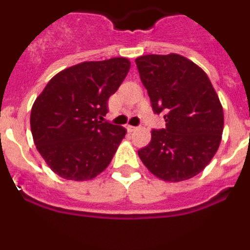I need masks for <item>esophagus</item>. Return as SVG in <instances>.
I'll list each match as a JSON object with an SVG mask.
<instances>
[{
	"label": "esophagus",
	"mask_w": 250,
	"mask_h": 250,
	"mask_svg": "<svg viewBox=\"0 0 250 250\" xmlns=\"http://www.w3.org/2000/svg\"><path fill=\"white\" fill-rule=\"evenodd\" d=\"M126 129H127V131H129V132H132V131H135V130L138 129V127L132 126V125H127Z\"/></svg>",
	"instance_id": "1"
}]
</instances>
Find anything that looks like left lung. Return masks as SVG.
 I'll use <instances>...</instances> for the list:
<instances>
[{
  "label": "left lung",
  "instance_id": "left-lung-1",
  "mask_svg": "<svg viewBox=\"0 0 250 250\" xmlns=\"http://www.w3.org/2000/svg\"><path fill=\"white\" fill-rule=\"evenodd\" d=\"M155 114L165 112V129L138 151L141 161L165 182H183L207 167L222 140L224 114L209 77L176 54L135 60Z\"/></svg>",
  "mask_w": 250,
  "mask_h": 250
}]
</instances>
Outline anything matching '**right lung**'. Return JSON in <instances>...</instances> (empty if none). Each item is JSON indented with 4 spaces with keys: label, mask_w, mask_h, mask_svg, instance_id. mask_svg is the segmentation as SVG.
<instances>
[{
    "label": "right lung",
    "mask_w": 250,
    "mask_h": 250,
    "mask_svg": "<svg viewBox=\"0 0 250 250\" xmlns=\"http://www.w3.org/2000/svg\"><path fill=\"white\" fill-rule=\"evenodd\" d=\"M129 70L125 57L77 63L55 75L35 100L30 118L35 145L57 175L90 180L110 164L126 130L104 116Z\"/></svg>",
    "instance_id": "obj_1"
}]
</instances>
